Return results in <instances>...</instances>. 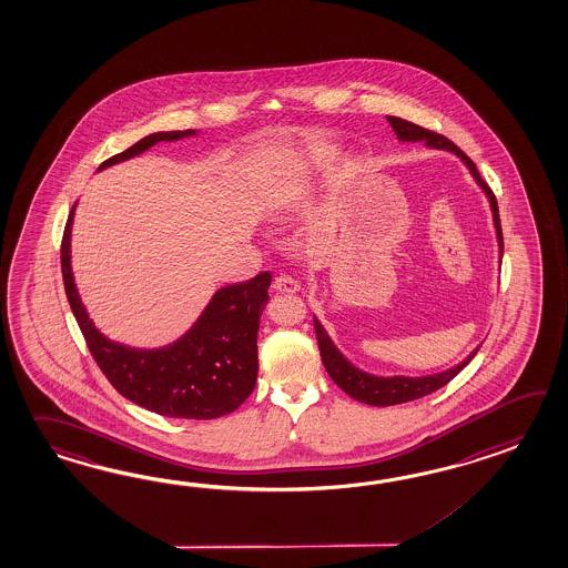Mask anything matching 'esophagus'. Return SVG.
<instances>
[{
  "instance_id": "esophagus-1",
  "label": "esophagus",
  "mask_w": 568,
  "mask_h": 568,
  "mask_svg": "<svg viewBox=\"0 0 568 568\" xmlns=\"http://www.w3.org/2000/svg\"><path fill=\"white\" fill-rule=\"evenodd\" d=\"M272 288L276 292H284V294H294V292L301 291L298 282H296L294 277L288 276V274H280V276H276Z\"/></svg>"
}]
</instances>
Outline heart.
I'll return each mask as SVG.
<instances>
[{
    "instance_id": "heart-1",
    "label": "heart",
    "mask_w": 568,
    "mask_h": 568,
    "mask_svg": "<svg viewBox=\"0 0 568 568\" xmlns=\"http://www.w3.org/2000/svg\"><path fill=\"white\" fill-rule=\"evenodd\" d=\"M325 168H327V155L321 151H313V153L292 159L291 163L277 173L276 180L270 185V192H267L270 216L280 219L282 214L291 211L294 202L303 199L311 182Z\"/></svg>"
}]
</instances>
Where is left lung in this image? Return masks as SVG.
<instances>
[{
    "mask_svg": "<svg viewBox=\"0 0 568 568\" xmlns=\"http://www.w3.org/2000/svg\"><path fill=\"white\" fill-rule=\"evenodd\" d=\"M390 122L393 131H395L398 141L403 143H417L423 141L425 146L429 149H439V151H449L456 158H460L462 163L468 168V172L473 173L476 184L480 185V190L487 194L490 212H493V223L497 231V243H499V257H503V233L501 221H499V206L497 199L490 192V187L485 184V180L480 178V173L476 170L473 159L468 158L464 151L448 141L446 136L437 134V132L427 131L423 126L413 124L409 120L396 119V116H386ZM315 333H317L318 352L323 366L329 372L331 381L342 388L345 395L356 398L359 403H366L372 407H390V405H400V403H409L415 398H422L425 395L436 393L437 388L446 386V384L458 376L462 369L468 366V362L476 356L478 347L466 359H462L460 364L452 366V368L437 372V374H427V376H376L369 374L366 369H359L354 366L342 352L335 347V343L331 342L329 333L321 325V321L315 317Z\"/></svg>",
    "mask_w": 568,
    "mask_h": 568,
    "instance_id": "1",
    "label": "left lung"
}]
</instances>
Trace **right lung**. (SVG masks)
I'll list each match as a JSON object with an SVG mask.
<instances>
[{"label": "right lung", "instance_id": "right-lung-1", "mask_svg": "<svg viewBox=\"0 0 568 568\" xmlns=\"http://www.w3.org/2000/svg\"><path fill=\"white\" fill-rule=\"evenodd\" d=\"M194 134L196 131L153 132L106 159L98 172L136 158L161 141H180ZM75 206L78 202L67 219L61 243L67 301L110 384L134 405L175 419H216L241 407L257 381V331L270 301L272 274L262 272L247 282L219 288L199 321L165 347L139 349L112 342L95 329L75 288L71 272Z\"/></svg>", "mask_w": 568, "mask_h": 568}]
</instances>
